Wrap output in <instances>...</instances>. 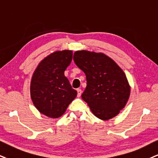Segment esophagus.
I'll list each match as a JSON object with an SVG mask.
<instances>
[{
	"label": "esophagus",
	"instance_id": "esophagus-1",
	"mask_svg": "<svg viewBox=\"0 0 158 158\" xmlns=\"http://www.w3.org/2000/svg\"><path fill=\"white\" fill-rule=\"evenodd\" d=\"M77 97H80L81 96V94H82V90H81V89H77Z\"/></svg>",
	"mask_w": 158,
	"mask_h": 158
}]
</instances>
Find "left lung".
Returning <instances> with one entry per match:
<instances>
[{"label":"left lung","instance_id":"8db88e82","mask_svg":"<svg viewBox=\"0 0 158 158\" xmlns=\"http://www.w3.org/2000/svg\"><path fill=\"white\" fill-rule=\"evenodd\" d=\"M74 61L86 76L82 99L95 116L108 120L126 106L130 86L125 74L112 58L102 52L78 50Z\"/></svg>","mask_w":158,"mask_h":158}]
</instances>
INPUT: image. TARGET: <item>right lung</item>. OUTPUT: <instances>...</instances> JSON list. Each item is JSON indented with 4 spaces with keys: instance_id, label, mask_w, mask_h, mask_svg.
Returning a JSON list of instances; mask_svg holds the SVG:
<instances>
[{
    "instance_id": "obj_1",
    "label": "right lung",
    "mask_w": 158,
    "mask_h": 158,
    "mask_svg": "<svg viewBox=\"0 0 158 158\" xmlns=\"http://www.w3.org/2000/svg\"><path fill=\"white\" fill-rule=\"evenodd\" d=\"M73 59L72 50L56 51L39 64L31 81V97L41 114L57 118L77 96L64 71Z\"/></svg>"
}]
</instances>
